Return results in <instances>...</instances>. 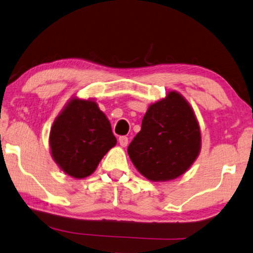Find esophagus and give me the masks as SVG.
<instances>
[{"mask_svg": "<svg viewBox=\"0 0 253 253\" xmlns=\"http://www.w3.org/2000/svg\"><path fill=\"white\" fill-rule=\"evenodd\" d=\"M119 143L122 147H126L128 144V137L127 136H120L119 137Z\"/></svg>", "mask_w": 253, "mask_h": 253, "instance_id": "obj_1", "label": "esophagus"}]
</instances>
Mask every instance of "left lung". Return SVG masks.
I'll use <instances>...</instances> for the list:
<instances>
[{
    "mask_svg": "<svg viewBox=\"0 0 253 253\" xmlns=\"http://www.w3.org/2000/svg\"><path fill=\"white\" fill-rule=\"evenodd\" d=\"M127 151L138 172L150 181L182 175L201 151V129L183 96L169 91L149 106Z\"/></svg>",
    "mask_w": 253,
    "mask_h": 253,
    "instance_id": "8db88e82",
    "label": "left lung"
}]
</instances>
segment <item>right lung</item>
I'll list each match as a JSON object with an SVG mask.
<instances>
[{
	"label": "right lung",
	"instance_id": "add662e5",
	"mask_svg": "<svg viewBox=\"0 0 253 253\" xmlns=\"http://www.w3.org/2000/svg\"><path fill=\"white\" fill-rule=\"evenodd\" d=\"M49 142L52 158L63 172L84 179L115 147L117 138L94 101L72 98L52 124Z\"/></svg>",
	"mask_w": 253,
	"mask_h": 253
}]
</instances>
